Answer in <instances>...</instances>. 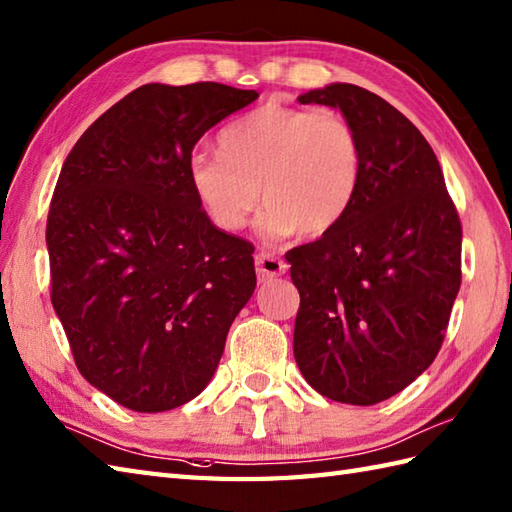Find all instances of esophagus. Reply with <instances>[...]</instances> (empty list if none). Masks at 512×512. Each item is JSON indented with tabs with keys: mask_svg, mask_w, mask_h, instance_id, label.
I'll return each instance as SVG.
<instances>
[{
	"mask_svg": "<svg viewBox=\"0 0 512 512\" xmlns=\"http://www.w3.org/2000/svg\"><path fill=\"white\" fill-rule=\"evenodd\" d=\"M255 266H257V275L262 281L284 275L288 268L284 259H279L275 253H268V250H262V253L255 257Z\"/></svg>",
	"mask_w": 512,
	"mask_h": 512,
	"instance_id": "1",
	"label": "esophagus"
}]
</instances>
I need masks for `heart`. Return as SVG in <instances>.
Returning <instances> with one entry per match:
<instances>
[{
	"mask_svg": "<svg viewBox=\"0 0 512 512\" xmlns=\"http://www.w3.org/2000/svg\"><path fill=\"white\" fill-rule=\"evenodd\" d=\"M220 154L195 151L187 178L200 209L220 231H239L259 202L266 242L299 233L323 237L352 211L363 182V145L332 110L266 103L217 138Z\"/></svg>",
	"mask_w": 512,
	"mask_h": 512,
	"instance_id": "obj_1",
	"label": "heart"
}]
</instances>
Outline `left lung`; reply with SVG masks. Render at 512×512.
<instances>
[{
  "instance_id": "obj_1",
  "label": "left lung",
  "mask_w": 512,
  "mask_h": 512,
  "mask_svg": "<svg viewBox=\"0 0 512 512\" xmlns=\"http://www.w3.org/2000/svg\"><path fill=\"white\" fill-rule=\"evenodd\" d=\"M354 125L363 182L352 211L286 255L301 295L295 361L321 396L376 405L411 385L447 332L462 270V226L440 162L378 94L330 83L299 96Z\"/></svg>"
}]
</instances>
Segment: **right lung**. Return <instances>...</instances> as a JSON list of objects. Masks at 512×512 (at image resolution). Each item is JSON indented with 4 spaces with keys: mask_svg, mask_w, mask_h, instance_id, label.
Returning <instances> with one entry per match:
<instances>
[{
    "mask_svg": "<svg viewBox=\"0 0 512 512\" xmlns=\"http://www.w3.org/2000/svg\"><path fill=\"white\" fill-rule=\"evenodd\" d=\"M257 96L147 83L63 162L46 226L52 306L83 378L127 409L198 396L253 297L255 248L209 222L187 165L204 132Z\"/></svg>",
    "mask_w": 512,
    "mask_h": 512,
    "instance_id": "add662e5",
    "label": "right lung"
}]
</instances>
